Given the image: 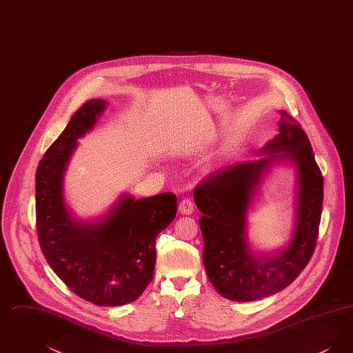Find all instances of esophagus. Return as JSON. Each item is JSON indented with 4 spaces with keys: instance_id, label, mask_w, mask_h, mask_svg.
I'll list each match as a JSON object with an SVG mask.
<instances>
[{
    "instance_id": "1",
    "label": "esophagus",
    "mask_w": 353,
    "mask_h": 353,
    "mask_svg": "<svg viewBox=\"0 0 353 353\" xmlns=\"http://www.w3.org/2000/svg\"><path fill=\"white\" fill-rule=\"evenodd\" d=\"M179 210L181 214H192L194 212V203L190 199H184L179 205Z\"/></svg>"
}]
</instances>
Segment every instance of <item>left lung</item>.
I'll return each mask as SVG.
<instances>
[{"instance_id":"8db88e82","label":"left lung","mask_w":353,"mask_h":353,"mask_svg":"<svg viewBox=\"0 0 353 353\" xmlns=\"http://www.w3.org/2000/svg\"><path fill=\"white\" fill-rule=\"evenodd\" d=\"M258 160L219 168L194 188L202 213L203 265L219 295L235 302H252L282 291L310 262L319 234L323 176L302 125L281 111L279 134L261 150ZM288 158L299 169L300 192L296 230L283 252L256 259L245 242V212L254 186L269 163Z\"/></svg>"}]
</instances>
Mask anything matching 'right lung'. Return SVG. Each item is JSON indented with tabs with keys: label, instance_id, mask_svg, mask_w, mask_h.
<instances>
[{
	"label": "right lung",
	"instance_id": "obj_1",
	"mask_svg": "<svg viewBox=\"0 0 353 353\" xmlns=\"http://www.w3.org/2000/svg\"><path fill=\"white\" fill-rule=\"evenodd\" d=\"M105 101L92 99L70 119L35 173L37 233L52 271L87 302L115 307L136 301L153 279L154 242L177 213L173 193L134 200L124 196L99 223L71 219L63 173L77 140L90 131Z\"/></svg>",
	"mask_w": 353,
	"mask_h": 353
}]
</instances>
